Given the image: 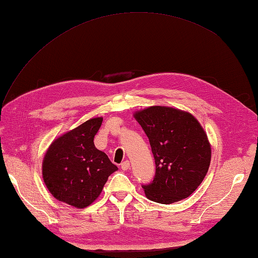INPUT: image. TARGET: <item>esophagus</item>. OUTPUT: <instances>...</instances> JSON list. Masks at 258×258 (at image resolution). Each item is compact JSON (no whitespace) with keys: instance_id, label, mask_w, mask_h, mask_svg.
I'll list each match as a JSON object with an SVG mask.
<instances>
[{"instance_id":"obj_1","label":"esophagus","mask_w":258,"mask_h":258,"mask_svg":"<svg viewBox=\"0 0 258 258\" xmlns=\"http://www.w3.org/2000/svg\"><path fill=\"white\" fill-rule=\"evenodd\" d=\"M120 168L123 169V171H126V169L130 168V162L128 161H125L122 164H120Z\"/></svg>"}]
</instances>
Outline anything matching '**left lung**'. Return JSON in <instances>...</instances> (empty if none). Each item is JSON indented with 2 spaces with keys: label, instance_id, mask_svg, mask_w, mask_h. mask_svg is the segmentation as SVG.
I'll use <instances>...</instances> for the list:
<instances>
[{
  "label": "left lung",
  "instance_id": "8db88e82",
  "mask_svg": "<svg viewBox=\"0 0 258 258\" xmlns=\"http://www.w3.org/2000/svg\"><path fill=\"white\" fill-rule=\"evenodd\" d=\"M149 138L155 160V176L142 185L147 199L172 204L199 187L211 163V145L197 119L179 109L151 106L135 113Z\"/></svg>",
  "mask_w": 258,
  "mask_h": 258
}]
</instances>
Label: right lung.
<instances>
[{"label": "right lung", "mask_w": 258, "mask_h": 258, "mask_svg": "<svg viewBox=\"0 0 258 258\" xmlns=\"http://www.w3.org/2000/svg\"><path fill=\"white\" fill-rule=\"evenodd\" d=\"M102 117L86 120L48 147L43 161V179L59 202L84 208L94 202L117 166L94 145Z\"/></svg>", "instance_id": "add662e5"}]
</instances>
